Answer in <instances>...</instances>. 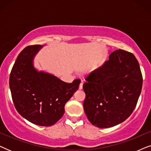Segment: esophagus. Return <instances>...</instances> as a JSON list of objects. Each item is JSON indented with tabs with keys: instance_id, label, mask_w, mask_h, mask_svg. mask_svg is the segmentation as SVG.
Returning a JSON list of instances; mask_svg holds the SVG:
<instances>
[{
	"instance_id": "34e87169",
	"label": "esophagus",
	"mask_w": 151,
	"mask_h": 151,
	"mask_svg": "<svg viewBox=\"0 0 151 151\" xmlns=\"http://www.w3.org/2000/svg\"><path fill=\"white\" fill-rule=\"evenodd\" d=\"M82 86H83V83H82V81L80 82V86H79V88L80 89H82Z\"/></svg>"
}]
</instances>
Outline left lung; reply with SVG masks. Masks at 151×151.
Wrapping results in <instances>:
<instances>
[{
  "mask_svg": "<svg viewBox=\"0 0 151 151\" xmlns=\"http://www.w3.org/2000/svg\"><path fill=\"white\" fill-rule=\"evenodd\" d=\"M83 106L95 127L109 128L126 120L133 112L141 93L143 78L133 53L117 49L108 61L85 78Z\"/></svg>",
  "mask_w": 151,
  "mask_h": 151,
  "instance_id": "8db88e82",
  "label": "left lung"
}]
</instances>
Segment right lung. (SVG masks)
<instances>
[{
  "label": "right lung",
  "mask_w": 151,
  "mask_h": 151,
  "mask_svg": "<svg viewBox=\"0 0 151 151\" xmlns=\"http://www.w3.org/2000/svg\"><path fill=\"white\" fill-rule=\"evenodd\" d=\"M42 45L26 47L18 55L9 76V88L18 113L34 124L53 125L63 117L65 106L78 90L80 79L67 83L38 72L32 65Z\"/></svg>",
  "instance_id": "right-lung-1"
}]
</instances>
